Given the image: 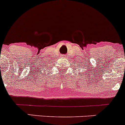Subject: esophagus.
Returning a JSON list of instances; mask_svg holds the SVG:
<instances>
[{"label":"esophagus","mask_w":125,"mask_h":125,"mask_svg":"<svg viewBox=\"0 0 125 125\" xmlns=\"http://www.w3.org/2000/svg\"><path fill=\"white\" fill-rule=\"evenodd\" d=\"M61 58H65V56H64V55H61Z\"/></svg>","instance_id":"34e87169"}]
</instances>
